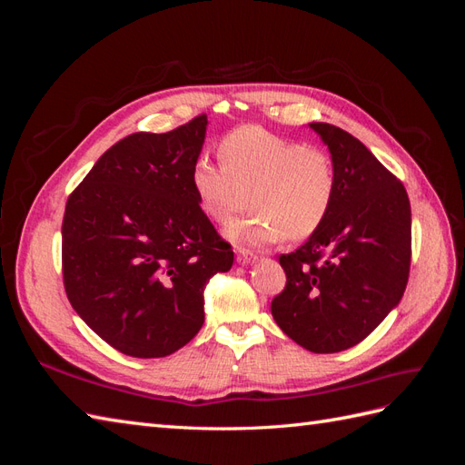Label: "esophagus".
I'll use <instances>...</instances> for the list:
<instances>
[{
    "instance_id": "34e87169",
    "label": "esophagus",
    "mask_w": 465,
    "mask_h": 465,
    "mask_svg": "<svg viewBox=\"0 0 465 465\" xmlns=\"http://www.w3.org/2000/svg\"><path fill=\"white\" fill-rule=\"evenodd\" d=\"M254 260H256V254H252V252H248L244 248L236 250V262L241 265H248L250 262H254Z\"/></svg>"
}]
</instances>
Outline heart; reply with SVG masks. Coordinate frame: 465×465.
<instances>
[{"label": "heart", "mask_w": 465, "mask_h": 465, "mask_svg": "<svg viewBox=\"0 0 465 465\" xmlns=\"http://www.w3.org/2000/svg\"><path fill=\"white\" fill-rule=\"evenodd\" d=\"M223 164L195 161L190 182L203 213L227 223L246 203L254 211L231 223L224 234L242 246L304 241L326 223L337 193L328 151L241 125L223 137Z\"/></svg>", "instance_id": "b5f03b06"}]
</instances>
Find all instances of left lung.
Instances as JSON below:
<instances>
[{
  "instance_id": "left-lung-1",
  "label": "left lung",
  "mask_w": 465,
  "mask_h": 465,
  "mask_svg": "<svg viewBox=\"0 0 465 465\" xmlns=\"http://www.w3.org/2000/svg\"><path fill=\"white\" fill-rule=\"evenodd\" d=\"M335 164L326 223L279 258L287 285L272 302L277 326L312 353H340L374 331L403 297L411 263V205L401 182L357 137L308 124Z\"/></svg>"
}]
</instances>
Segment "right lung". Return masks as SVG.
I'll list each match as a JSON object with an SVG mask.
<instances>
[{
    "label": "right lung",
    "mask_w": 465,
    "mask_h": 465,
    "mask_svg": "<svg viewBox=\"0 0 465 465\" xmlns=\"http://www.w3.org/2000/svg\"><path fill=\"white\" fill-rule=\"evenodd\" d=\"M202 114L166 134L120 139L69 195L62 224L67 299L120 353L159 359L203 326V291L234 262L195 198Z\"/></svg>",
    "instance_id": "add662e5"
}]
</instances>
